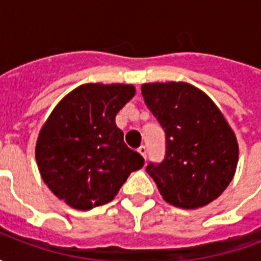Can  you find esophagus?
Listing matches in <instances>:
<instances>
[{
    "label": "esophagus",
    "mask_w": 261,
    "mask_h": 261,
    "mask_svg": "<svg viewBox=\"0 0 261 261\" xmlns=\"http://www.w3.org/2000/svg\"><path fill=\"white\" fill-rule=\"evenodd\" d=\"M138 152L141 153V156L144 159H147V148L144 147V145H142V147H140L138 148Z\"/></svg>",
    "instance_id": "34e87169"
}]
</instances>
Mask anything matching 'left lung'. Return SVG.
I'll return each instance as SVG.
<instances>
[{
    "instance_id": "left-lung-1",
    "label": "left lung",
    "mask_w": 261,
    "mask_h": 261,
    "mask_svg": "<svg viewBox=\"0 0 261 261\" xmlns=\"http://www.w3.org/2000/svg\"><path fill=\"white\" fill-rule=\"evenodd\" d=\"M144 102L165 130L166 155L148 175L166 202L185 210L218 198L233 179L239 147L218 106L187 82L141 86Z\"/></svg>"
}]
</instances>
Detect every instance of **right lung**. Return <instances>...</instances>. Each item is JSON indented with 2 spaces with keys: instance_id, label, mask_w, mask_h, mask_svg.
<instances>
[{
  "instance_id": "obj_1",
  "label": "right lung",
  "mask_w": 261,
  "mask_h": 261,
  "mask_svg": "<svg viewBox=\"0 0 261 261\" xmlns=\"http://www.w3.org/2000/svg\"><path fill=\"white\" fill-rule=\"evenodd\" d=\"M136 95L128 84H84L65 95L43 124L36 162L43 181L81 211L108 204L144 159L124 144L116 114Z\"/></svg>"
}]
</instances>
